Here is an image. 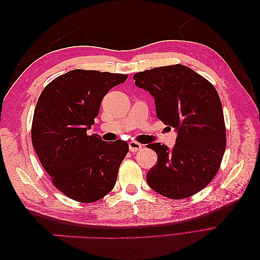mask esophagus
Here are the masks:
<instances>
[{
    "mask_svg": "<svg viewBox=\"0 0 260 260\" xmlns=\"http://www.w3.org/2000/svg\"><path fill=\"white\" fill-rule=\"evenodd\" d=\"M129 148H130V151H131L132 153H136V152L140 151L141 148H142V145H141V144L138 143V142H136V141H132V142L129 143Z\"/></svg>",
    "mask_w": 260,
    "mask_h": 260,
    "instance_id": "obj_1",
    "label": "esophagus"
}]
</instances>
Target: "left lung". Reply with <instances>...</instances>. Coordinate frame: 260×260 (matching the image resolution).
<instances>
[{
  "label": "left lung",
  "mask_w": 260,
  "mask_h": 260,
  "mask_svg": "<svg viewBox=\"0 0 260 260\" xmlns=\"http://www.w3.org/2000/svg\"><path fill=\"white\" fill-rule=\"evenodd\" d=\"M133 79L153 96L158 119L177 132L171 149L147 145L157 154L146 175L148 185L172 200L200 192L216 176L225 149L222 105L214 85L179 64L145 70Z\"/></svg>",
  "instance_id": "8db88e82"
}]
</instances>
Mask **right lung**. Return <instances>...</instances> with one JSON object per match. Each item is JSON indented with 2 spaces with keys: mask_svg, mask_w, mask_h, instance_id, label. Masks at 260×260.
Segmentation results:
<instances>
[{
  "mask_svg": "<svg viewBox=\"0 0 260 260\" xmlns=\"http://www.w3.org/2000/svg\"><path fill=\"white\" fill-rule=\"evenodd\" d=\"M127 78L75 69L50 82L37 102L31 140L38 158L53 184L77 202L99 201L115 186L128 143H106L86 131L107 92Z\"/></svg>",
  "mask_w": 260,
  "mask_h": 260,
  "instance_id": "obj_1",
  "label": "right lung"
}]
</instances>
